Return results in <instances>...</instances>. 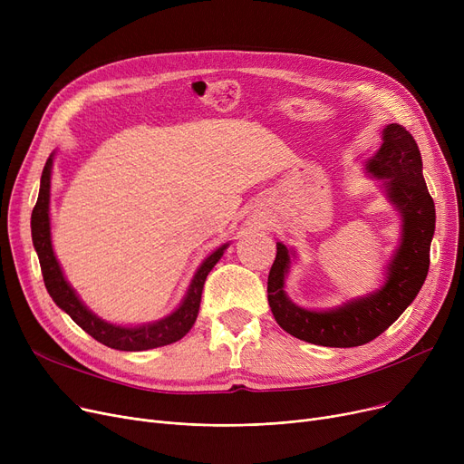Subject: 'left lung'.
<instances>
[{
    "instance_id": "obj_1",
    "label": "left lung",
    "mask_w": 464,
    "mask_h": 464,
    "mask_svg": "<svg viewBox=\"0 0 464 464\" xmlns=\"http://www.w3.org/2000/svg\"><path fill=\"white\" fill-rule=\"evenodd\" d=\"M364 169L383 182L389 203L402 219L401 245L385 266V282L380 289L333 310L301 308L284 291L295 252L276 242V259L266 282L269 306L285 333L310 344L353 348L371 343L416 299L429 273L436 212L423 179L418 142L402 126L389 124L382 131L380 150L364 163Z\"/></svg>"
}]
</instances>
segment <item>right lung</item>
I'll list each match as a JSON object with an SVG mask.
<instances>
[{
	"instance_id": "obj_1",
	"label": "right lung",
	"mask_w": 464,
	"mask_h": 464,
	"mask_svg": "<svg viewBox=\"0 0 464 464\" xmlns=\"http://www.w3.org/2000/svg\"><path fill=\"white\" fill-rule=\"evenodd\" d=\"M51 175H53V154L46 160L43 175H41V188L39 198L32 212V238L34 246L39 256L41 273L46 285L48 295L53 301L71 315V320L75 322L81 329H84L90 336H93L97 343H102L109 348L121 350V352H142L152 350L160 346L173 344L180 340L198 320L199 304H201V294L203 285L212 271V266L224 256L226 248L229 245H222L218 250H214L201 265L198 273H195L188 294L182 299L180 306L170 312L165 318L154 322V324H142L135 327H124L109 324L97 315L79 299L75 289L69 285L65 280L60 263L53 250V238H51V216H48V205H51Z\"/></svg>"
}]
</instances>
